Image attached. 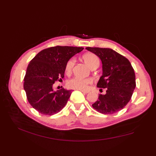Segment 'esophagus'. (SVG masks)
<instances>
[{"instance_id": "1", "label": "esophagus", "mask_w": 156, "mask_h": 156, "mask_svg": "<svg viewBox=\"0 0 156 156\" xmlns=\"http://www.w3.org/2000/svg\"><path fill=\"white\" fill-rule=\"evenodd\" d=\"M80 90L82 92H83V93H85V94H87L89 92L88 90Z\"/></svg>"}]
</instances>
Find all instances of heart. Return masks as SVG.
Listing matches in <instances>:
<instances>
[{
	"label": "heart",
	"mask_w": 156,
	"mask_h": 156,
	"mask_svg": "<svg viewBox=\"0 0 156 156\" xmlns=\"http://www.w3.org/2000/svg\"><path fill=\"white\" fill-rule=\"evenodd\" d=\"M83 59L89 67L90 68L94 66L100 64V60L98 56L93 53H87L83 55ZM75 64V59L72 58L69 59L66 63L65 65V72L66 74H71L73 67ZM92 82L91 78H80L78 77L73 78L69 80L67 82V85L69 88H71L76 90H87L88 86Z\"/></svg>",
	"instance_id": "1"
}]
</instances>
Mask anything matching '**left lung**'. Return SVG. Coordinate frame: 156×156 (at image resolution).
Listing matches in <instances>:
<instances>
[{"mask_svg":"<svg viewBox=\"0 0 156 156\" xmlns=\"http://www.w3.org/2000/svg\"><path fill=\"white\" fill-rule=\"evenodd\" d=\"M86 49L101 59L102 75L97 87L106 89V94H99L92 107L104 115L114 114L122 110L131 100L136 87L135 72L130 62L110 48Z\"/></svg>","mask_w":156,"mask_h":156,"instance_id":"left-lung-1","label":"left lung"}]
</instances>
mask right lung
Returning <instances> with one entry per match:
<instances>
[{"label": "right lung", "instance_id": "obj_1", "mask_svg": "<svg viewBox=\"0 0 156 156\" xmlns=\"http://www.w3.org/2000/svg\"><path fill=\"white\" fill-rule=\"evenodd\" d=\"M83 48L55 46L39 52L27 66L24 78L25 91L33 108L45 115L58 113L65 107L72 90L63 88L56 92L53 84L64 77L65 65Z\"/></svg>", "mask_w": 156, "mask_h": 156}]
</instances>
